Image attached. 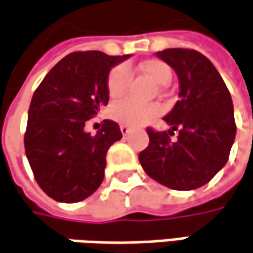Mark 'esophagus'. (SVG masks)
Here are the masks:
<instances>
[{"instance_id": "34e87169", "label": "esophagus", "mask_w": 253, "mask_h": 253, "mask_svg": "<svg viewBox=\"0 0 253 253\" xmlns=\"http://www.w3.org/2000/svg\"><path fill=\"white\" fill-rule=\"evenodd\" d=\"M130 130H131V128H130L128 126H125V125H122V126H120V131H122V134H123V136H127V134L130 133Z\"/></svg>"}]
</instances>
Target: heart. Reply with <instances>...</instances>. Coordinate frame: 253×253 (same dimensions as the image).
<instances>
[{"label": "heart", "instance_id": "obj_1", "mask_svg": "<svg viewBox=\"0 0 253 253\" xmlns=\"http://www.w3.org/2000/svg\"><path fill=\"white\" fill-rule=\"evenodd\" d=\"M138 66L141 71L147 73L148 76L159 84H167L172 78L170 66L160 59H147V61L141 62ZM130 79H131V71L127 65L122 63V65L115 66L107 78L109 94L113 99H117L122 94H125L128 87ZM160 112H161V107L159 105L138 103L131 99H123V100L115 102L110 106V116L125 126L143 125L148 120H151L153 117L159 116Z\"/></svg>", "mask_w": 253, "mask_h": 253}]
</instances>
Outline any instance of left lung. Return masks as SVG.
I'll return each mask as SVG.
<instances>
[{"label":"left lung","instance_id":"left-lung-1","mask_svg":"<svg viewBox=\"0 0 253 253\" xmlns=\"http://www.w3.org/2000/svg\"><path fill=\"white\" fill-rule=\"evenodd\" d=\"M175 71L178 100L164 120L167 131L147 128L150 143L138 154L148 177L171 190L188 191L212 180L228 161L236 134L234 105L219 72L203 53L170 48L156 53ZM179 130L177 141L169 136Z\"/></svg>","mask_w":253,"mask_h":253}]
</instances>
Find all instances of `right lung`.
<instances>
[{"label": "right lung", "mask_w": 253, "mask_h": 253, "mask_svg": "<svg viewBox=\"0 0 253 253\" xmlns=\"http://www.w3.org/2000/svg\"><path fill=\"white\" fill-rule=\"evenodd\" d=\"M127 58L99 50L69 53L32 96L25 153L38 185L58 203L83 201L103 181L107 150L122 131L116 122L103 120L92 136L84 123L109 103V72Z\"/></svg>", "instance_id": "obj_1"}]
</instances>
